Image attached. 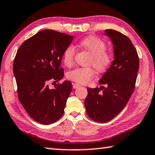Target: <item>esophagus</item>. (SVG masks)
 <instances>
[{"label": "esophagus", "mask_w": 155, "mask_h": 155, "mask_svg": "<svg viewBox=\"0 0 155 155\" xmlns=\"http://www.w3.org/2000/svg\"><path fill=\"white\" fill-rule=\"evenodd\" d=\"M73 88L74 89H77L78 87H81V85H79V84H78V83H73Z\"/></svg>", "instance_id": "1"}]
</instances>
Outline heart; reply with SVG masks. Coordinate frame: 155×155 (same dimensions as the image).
<instances>
[{"mask_svg": "<svg viewBox=\"0 0 155 155\" xmlns=\"http://www.w3.org/2000/svg\"><path fill=\"white\" fill-rule=\"evenodd\" d=\"M78 47L91 55L89 64L92 65L97 71L105 72L109 68L112 62V56L109 53L105 51L106 45L100 38L94 36H89L81 40ZM75 49L74 47L68 46L64 50L62 59L64 64L70 66L74 61ZM94 75V70L91 68H77L70 71L67 77L70 80L80 84H87Z\"/></svg>", "mask_w": 155, "mask_h": 155, "instance_id": "obj_1", "label": "heart"}]
</instances>
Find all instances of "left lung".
I'll return each instance as SVG.
<instances>
[{
  "mask_svg": "<svg viewBox=\"0 0 155 155\" xmlns=\"http://www.w3.org/2000/svg\"><path fill=\"white\" fill-rule=\"evenodd\" d=\"M104 35L113 45L114 60L100 78L99 83L106 87L87 88L85 106L89 117L95 121L106 123L120 113L134 92L139 58L127 36L114 30H104Z\"/></svg>",
  "mask_w": 155,
  "mask_h": 155,
  "instance_id": "8db88e82",
  "label": "left lung"
}]
</instances>
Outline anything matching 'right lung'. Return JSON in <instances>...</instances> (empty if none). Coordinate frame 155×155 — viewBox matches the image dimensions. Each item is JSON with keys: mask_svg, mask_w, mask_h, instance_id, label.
Here are the masks:
<instances>
[{"mask_svg": "<svg viewBox=\"0 0 155 155\" xmlns=\"http://www.w3.org/2000/svg\"><path fill=\"white\" fill-rule=\"evenodd\" d=\"M73 38L55 30H42L22 43L16 53L13 74L19 100L30 117L41 124L57 121L64 114L71 83L64 81L53 89L47 83L62 79L63 53Z\"/></svg>", "mask_w": 155, "mask_h": 155, "instance_id": "right-lung-1", "label": "right lung"}]
</instances>
